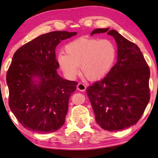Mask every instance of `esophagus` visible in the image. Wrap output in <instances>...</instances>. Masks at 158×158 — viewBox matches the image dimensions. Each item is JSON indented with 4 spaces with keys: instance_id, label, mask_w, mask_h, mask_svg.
<instances>
[{
    "instance_id": "1",
    "label": "esophagus",
    "mask_w": 158,
    "mask_h": 158,
    "mask_svg": "<svg viewBox=\"0 0 158 158\" xmlns=\"http://www.w3.org/2000/svg\"><path fill=\"white\" fill-rule=\"evenodd\" d=\"M86 85H85L83 83H81V82H80V83H78L77 85V89L81 91V92H85V91L86 90Z\"/></svg>"
}]
</instances>
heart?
<instances>
[{"label": "heart", "mask_w": 158, "mask_h": 158, "mask_svg": "<svg viewBox=\"0 0 158 158\" xmlns=\"http://www.w3.org/2000/svg\"><path fill=\"white\" fill-rule=\"evenodd\" d=\"M65 52L57 55L61 70L69 78L78 73L79 66L83 76L92 81L103 78L112 69L117 60V50L110 40L80 37L65 46Z\"/></svg>", "instance_id": "heart-1"}]
</instances>
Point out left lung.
<instances>
[{"label": "left lung", "mask_w": 158, "mask_h": 158, "mask_svg": "<svg viewBox=\"0 0 158 158\" xmlns=\"http://www.w3.org/2000/svg\"><path fill=\"white\" fill-rule=\"evenodd\" d=\"M98 28L91 33L107 32L117 44V62L107 76L87 88L96 121L108 131H120L135 125L150 100V70L136 44L114 30Z\"/></svg>", "instance_id": "obj_1"}]
</instances>
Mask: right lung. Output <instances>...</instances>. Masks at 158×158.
<instances>
[{
	"instance_id": "obj_1",
	"label": "right lung",
	"mask_w": 158,
	"mask_h": 158,
	"mask_svg": "<svg viewBox=\"0 0 158 158\" xmlns=\"http://www.w3.org/2000/svg\"><path fill=\"white\" fill-rule=\"evenodd\" d=\"M76 35L66 31L41 35L13 55L6 76L9 106L19 122L30 131L51 133L65 122L69 98L77 82L63 79L57 73L55 48Z\"/></svg>"
}]
</instances>
